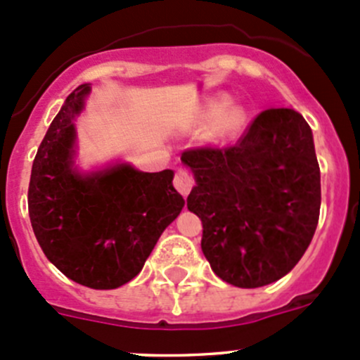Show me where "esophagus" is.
Returning a JSON list of instances; mask_svg holds the SVG:
<instances>
[{
  "label": "esophagus",
  "mask_w": 360,
  "mask_h": 360,
  "mask_svg": "<svg viewBox=\"0 0 360 360\" xmlns=\"http://www.w3.org/2000/svg\"><path fill=\"white\" fill-rule=\"evenodd\" d=\"M191 186H193V177H191L184 169H176V172H174V188H176L181 195H188L190 193Z\"/></svg>",
  "instance_id": "34e87169"
}]
</instances>
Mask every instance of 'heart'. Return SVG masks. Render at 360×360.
Listing matches in <instances>:
<instances>
[{"instance_id":"heart-1","label":"heart","mask_w":360,"mask_h":360,"mask_svg":"<svg viewBox=\"0 0 360 360\" xmlns=\"http://www.w3.org/2000/svg\"><path fill=\"white\" fill-rule=\"evenodd\" d=\"M223 109L221 101H210L205 108L202 110V122L203 123H214V132L219 137H228L231 134L237 132L240 129L242 122H244V112L238 108H226Z\"/></svg>"}]
</instances>
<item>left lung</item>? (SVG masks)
<instances>
[{"instance_id": "1", "label": "left lung", "mask_w": 360, "mask_h": 360, "mask_svg": "<svg viewBox=\"0 0 360 360\" xmlns=\"http://www.w3.org/2000/svg\"><path fill=\"white\" fill-rule=\"evenodd\" d=\"M181 160L197 181L186 202L202 219V250L214 274L244 289L288 275L321 212V169L303 116L266 110L235 146L191 148Z\"/></svg>"}]
</instances>
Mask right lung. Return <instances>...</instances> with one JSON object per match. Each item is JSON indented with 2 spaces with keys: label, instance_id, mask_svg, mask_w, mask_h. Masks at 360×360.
Returning a JSON list of instances; mask_svg holds the SVG:
<instances>
[{
  "label": "right lung",
  "instance_id": "add662e5",
  "mask_svg": "<svg viewBox=\"0 0 360 360\" xmlns=\"http://www.w3.org/2000/svg\"><path fill=\"white\" fill-rule=\"evenodd\" d=\"M90 85H79L50 123L32 162L27 203L32 231L50 263L92 289L132 281L179 216L184 200L174 172H141L116 163L92 174L75 167V120Z\"/></svg>",
  "mask_w": 360,
  "mask_h": 360
}]
</instances>
